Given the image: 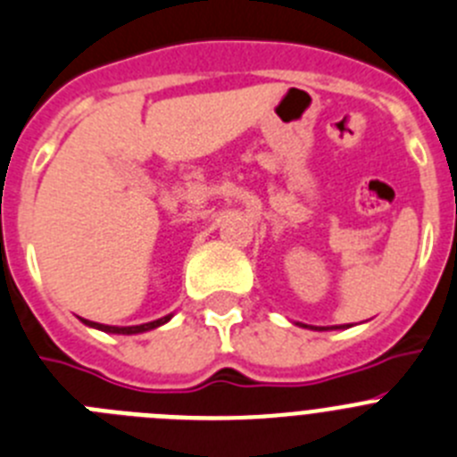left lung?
Here are the masks:
<instances>
[{
    "label": "left lung",
    "mask_w": 457,
    "mask_h": 457,
    "mask_svg": "<svg viewBox=\"0 0 457 457\" xmlns=\"http://www.w3.org/2000/svg\"><path fill=\"white\" fill-rule=\"evenodd\" d=\"M302 327H311V325H302ZM348 325H341V327H311V329H318V332H327V329H345Z\"/></svg>",
    "instance_id": "8db88e82"
}]
</instances>
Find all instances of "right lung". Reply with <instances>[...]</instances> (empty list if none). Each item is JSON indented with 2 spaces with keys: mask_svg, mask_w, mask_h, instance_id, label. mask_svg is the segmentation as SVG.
<instances>
[{
  "mask_svg": "<svg viewBox=\"0 0 457 457\" xmlns=\"http://www.w3.org/2000/svg\"><path fill=\"white\" fill-rule=\"evenodd\" d=\"M87 327H93V329H100V332H107V334H125V337H132V334H144V332H151L155 327L164 325V322L171 320V313L164 318H157L153 322H144V325H132V327H116V325H103V322H91L87 318H79Z\"/></svg>",
  "mask_w": 457,
  "mask_h": 457,
  "instance_id": "right-lung-1",
  "label": "right lung"
}]
</instances>
